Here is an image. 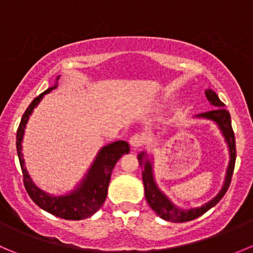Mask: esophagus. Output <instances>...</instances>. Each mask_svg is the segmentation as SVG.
<instances>
[{
	"instance_id": "1",
	"label": "esophagus",
	"mask_w": 253,
	"mask_h": 253,
	"mask_svg": "<svg viewBox=\"0 0 253 253\" xmlns=\"http://www.w3.org/2000/svg\"><path fill=\"white\" fill-rule=\"evenodd\" d=\"M145 143V137L142 134H133L131 138H129V145L133 148H138Z\"/></svg>"
}]
</instances>
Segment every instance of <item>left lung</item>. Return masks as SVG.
<instances>
[{
	"label": "left lung",
	"mask_w": 253,
	"mask_h": 253,
	"mask_svg": "<svg viewBox=\"0 0 253 253\" xmlns=\"http://www.w3.org/2000/svg\"><path fill=\"white\" fill-rule=\"evenodd\" d=\"M205 93H206L207 100L213 106V108L209 112L200 113L196 117L214 122L218 126L219 131L222 132V136L225 137L226 143L228 146V151H230V162H228L227 171H226L225 182H223L222 188L219 190V192L212 200H210L209 202L204 204L202 206L195 207V209L182 210L180 207H177L176 205L172 204L171 200L160 190L157 183H156L155 177H153V164L152 161H150L146 152H141L138 155V162H140V166L142 167V181L143 186H145L146 200H147L150 207L156 212L157 216L166 219V221H169V222H186V221H191V219L202 216L205 212H207L210 209H212V207L218 204L219 200L225 196L228 187H230L231 177H232L236 161V142L232 125H231V116L225 108V103L219 100L216 92L209 88L206 89Z\"/></svg>",
	"instance_id": "left-lung-1"
}]
</instances>
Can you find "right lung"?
I'll list each match as a JSON object with an SVG mask.
<instances>
[{"instance_id": "1", "label": "right lung", "mask_w": 253, "mask_h": 253, "mask_svg": "<svg viewBox=\"0 0 253 253\" xmlns=\"http://www.w3.org/2000/svg\"><path fill=\"white\" fill-rule=\"evenodd\" d=\"M60 76L56 79L58 81ZM57 84L49 87L46 91L42 92L40 96H37L27 110L23 113L21 119L20 126H18L17 134H16V147H17L18 160H20L21 169L23 173V183L27 191L31 200L35 202L39 207L47 211L53 216L61 217L63 219H84L92 216L93 213L101 209L107 196L108 183L111 180V173L122 155L129 152V146L126 141H115L112 143L103 146L98 151L94 161L92 162L91 167L87 171L86 176L82 178L80 185L70 193L61 196H51L44 191L40 190L32 180L25 167V160L22 155V140L23 133H25L26 125L31 113L40 103V101L43 98V96L52 89H55Z\"/></svg>"}]
</instances>
